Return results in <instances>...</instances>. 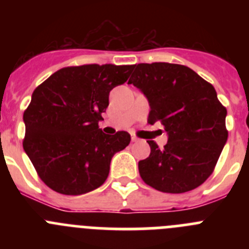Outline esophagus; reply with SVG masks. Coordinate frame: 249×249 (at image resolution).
I'll return each instance as SVG.
<instances>
[{
	"mask_svg": "<svg viewBox=\"0 0 249 249\" xmlns=\"http://www.w3.org/2000/svg\"><path fill=\"white\" fill-rule=\"evenodd\" d=\"M131 140H132V142H138V141H140L137 137H136V136H132Z\"/></svg>",
	"mask_w": 249,
	"mask_h": 249,
	"instance_id": "obj_1",
	"label": "esophagus"
}]
</instances>
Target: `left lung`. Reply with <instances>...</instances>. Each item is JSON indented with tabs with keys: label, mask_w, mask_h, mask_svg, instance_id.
Here are the masks:
<instances>
[{
	"label": "left lung",
	"mask_w": 249,
	"mask_h": 249,
	"mask_svg": "<svg viewBox=\"0 0 249 249\" xmlns=\"http://www.w3.org/2000/svg\"><path fill=\"white\" fill-rule=\"evenodd\" d=\"M132 71L128 83L148 98L147 122H160L168 133L163 148L148 141L151 153L138 162L141 178L160 192L195 190L212 175L227 142V109L214 87L187 66L138 63Z\"/></svg>",
	"instance_id": "1"
}]
</instances>
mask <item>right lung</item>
<instances>
[{
	"mask_svg": "<svg viewBox=\"0 0 249 249\" xmlns=\"http://www.w3.org/2000/svg\"><path fill=\"white\" fill-rule=\"evenodd\" d=\"M133 66L63 67L32 93L23 113V149L51 190L77 196L105 183L116 152L126 148V131L103 133L98 126L113 87L126 82Z\"/></svg>",
	"mask_w": 249,
	"mask_h": 249,
	"instance_id": "add662e5",
	"label": "right lung"
}]
</instances>
